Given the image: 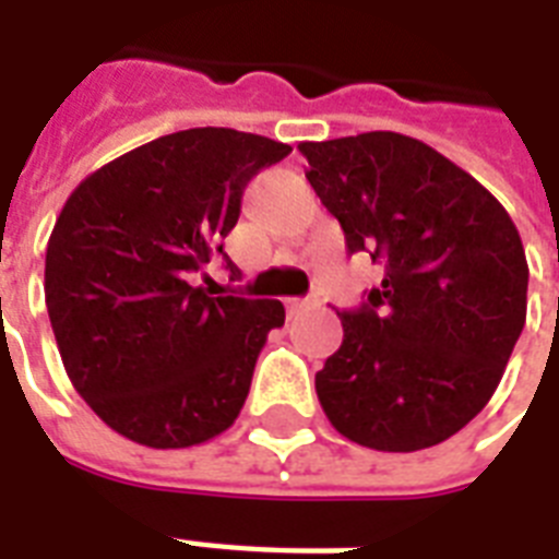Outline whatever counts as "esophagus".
<instances>
[{
    "instance_id": "34e87169",
    "label": "esophagus",
    "mask_w": 559,
    "mask_h": 559,
    "mask_svg": "<svg viewBox=\"0 0 559 559\" xmlns=\"http://www.w3.org/2000/svg\"><path fill=\"white\" fill-rule=\"evenodd\" d=\"M305 307H310V301H305V298H289L287 301V313H298V310H305Z\"/></svg>"
}]
</instances>
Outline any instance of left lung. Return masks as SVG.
Returning <instances> with one entry per match:
<instances>
[{
  "label": "left lung",
  "mask_w": 559,
  "mask_h": 559,
  "mask_svg": "<svg viewBox=\"0 0 559 559\" xmlns=\"http://www.w3.org/2000/svg\"><path fill=\"white\" fill-rule=\"evenodd\" d=\"M307 179L348 252L385 278L345 310L342 345L316 373L333 429L380 452H417L493 397L528 310V261L504 205L412 135L377 130L301 142Z\"/></svg>",
  "instance_id": "8db88e82"
}]
</instances>
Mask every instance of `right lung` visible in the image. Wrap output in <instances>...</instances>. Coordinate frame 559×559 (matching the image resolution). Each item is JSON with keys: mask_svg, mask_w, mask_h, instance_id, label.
<instances>
[{"mask_svg": "<svg viewBox=\"0 0 559 559\" xmlns=\"http://www.w3.org/2000/svg\"><path fill=\"white\" fill-rule=\"evenodd\" d=\"M289 151L226 127L179 130L69 193L48 237L46 307L74 391L109 429L186 450L237 420L284 305L214 298L188 278L226 258L243 188Z\"/></svg>", "mask_w": 559, "mask_h": 559, "instance_id": "1", "label": "right lung"}]
</instances>
